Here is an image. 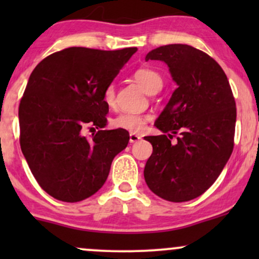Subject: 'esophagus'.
I'll use <instances>...</instances> for the list:
<instances>
[{"mask_svg":"<svg viewBox=\"0 0 259 259\" xmlns=\"http://www.w3.org/2000/svg\"><path fill=\"white\" fill-rule=\"evenodd\" d=\"M140 140H141V136L138 135V134L132 133V134H130V135H129V141L132 142V144H135V142L140 141Z\"/></svg>","mask_w":259,"mask_h":259,"instance_id":"obj_1","label":"esophagus"}]
</instances>
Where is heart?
Wrapping results in <instances>:
<instances>
[{
    "instance_id": "obj_1",
    "label": "heart",
    "mask_w": 259,
    "mask_h": 259,
    "mask_svg": "<svg viewBox=\"0 0 259 259\" xmlns=\"http://www.w3.org/2000/svg\"><path fill=\"white\" fill-rule=\"evenodd\" d=\"M134 79L141 85L147 94H156L163 86V79L159 73L151 68H139L133 74ZM102 100L106 106L113 107L115 102V89L113 84H108L102 92ZM150 118L146 114H139V113H129L121 112L118 113L111 120L112 126L117 129L127 130L130 133H140L145 129L147 121Z\"/></svg>"
}]
</instances>
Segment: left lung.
<instances>
[{
	"instance_id": "8db88e82",
	"label": "left lung",
	"mask_w": 259,
	"mask_h": 259,
	"mask_svg": "<svg viewBox=\"0 0 259 259\" xmlns=\"http://www.w3.org/2000/svg\"><path fill=\"white\" fill-rule=\"evenodd\" d=\"M150 59L168 64L178 89L154 123L162 135L145 138L153 147L145 180L163 200H194L212 186L233 152V91L221 65L189 45L157 47L147 53Z\"/></svg>"
}]
</instances>
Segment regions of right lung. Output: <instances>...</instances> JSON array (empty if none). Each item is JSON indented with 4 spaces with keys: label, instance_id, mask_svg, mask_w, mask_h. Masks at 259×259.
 I'll return each instance as SVG.
<instances>
[{
    "label": "right lung",
    "instance_id": "right-lung-1",
    "mask_svg": "<svg viewBox=\"0 0 259 259\" xmlns=\"http://www.w3.org/2000/svg\"><path fill=\"white\" fill-rule=\"evenodd\" d=\"M136 50L69 47L32 70L18 112L20 148L38 185L56 200L79 202L96 194L126 147V130H99L90 138L84 130L106 126L102 92Z\"/></svg>",
    "mask_w": 259,
    "mask_h": 259
}]
</instances>
